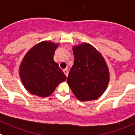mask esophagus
<instances>
[{
    "instance_id": "1",
    "label": "esophagus",
    "mask_w": 135,
    "mask_h": 135,
    "mask_svg": "<svg viewBox=\"0 0 135 135\" xmlns=\"http://www.w3.org/2000/svg\"><path fill=\"white\" fill-rule=\"evenodd\" d=\"M63 73L65 74V75H66V76L67 77L68 76V74H69V71H68L67 69H64L63 70Z\"/></svg>"
}]
</instances>
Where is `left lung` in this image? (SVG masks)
I'll use <instances>...</instances> for the list:
<instances>
[{"label":"left lung","instance_id":"obj_1","mask_svg":"<svg viewBox=\"0 0 135 135\" xmlns=\"http://www.w3.org/2000/svg\"><path fill=\"white\" fill-rule=\"evenodd\" d=\"M75 61L67 78L68 85L82 102L98 99L110 82V72L103 56L88 43L73 46Z\"/></svg>","mask_w":135,"mask_h":135}]
</instances>
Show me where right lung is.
Listing matches in <instances>:
<instances>
[{"instance_id": "right-lung-1", "label": "right lung", "mask_w": 135, "mask_h": 135, "mask_svg": "<svg viewBox=\"0 0 135 135\" xmlns=\"http://www.w3.org/2000/svg\"><path fill=\"white\" fill-rule=\"evenodd\" d=\"M59 43L43 41L26 53L19 66L21 81L26 90L41 98L50 95L66 76L54 60Z\"/></svg>"}]
</instances>
